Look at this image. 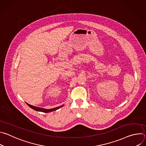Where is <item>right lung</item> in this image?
<instances>
[{
	"mask_svg": "<svg viewBox=\"0 0 146 146\" xmlns=\"http://www.w3.org/2000/svg\"><path fill=\"white\" fill-rule=\"evenodd\" d=\"M27 104L28 105V106H29L31 108H32V109L36 110V111H41V112H43V113H49V112H51V111H55L56 110H58L59 109V108H60L61 107L63 106L64 105H62L59 107H57V108H53V109H43V108H38V107H36V106H32V105H29V104L27 103Z\"/></svg>",
	"mask_w": 146,
	"mask_h": 146,
	"instance_id": "right-lung-1",
	"label": "right lung"
}]
</instances>
